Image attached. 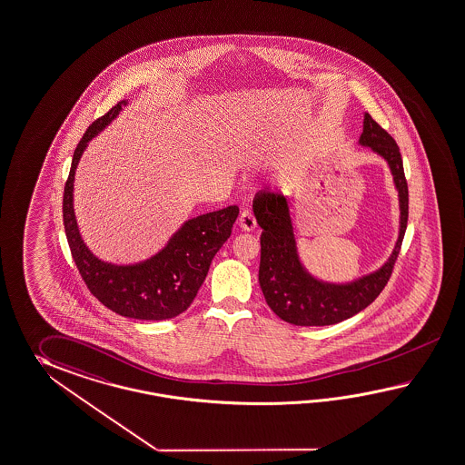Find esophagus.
Listing matches in <instances>:
<instances>
[{
  "label": "esophagus",
  "instance_id": "1",
  "mask_svg": "<svg viewBox=\"0 0 465 465\" xmlns=\"http://www.w3.org/2000/svg\"><path fill=\"white\" fill-rule=\"evenodd\" d=\"M255 225H257V222H255L253 213L250 210H242L240 216H238V227L245 230V232H252Z\"/></svg>",
  "mask_w": 465,
  "mask_h": 465
}]
</instances>
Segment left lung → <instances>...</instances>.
I'll list each match as a JSON object with an SVG mask.
<instances>
[{"instance_id":"obj_1","label":"left lung","mask_w":465,"mask_h":465,"mask_svg":"<svg viewBox=\"0 0 465 465\" xmlns=\"http://www.w3.org/2000/svg\"><path fill=\"white\" fill-rule=\"evenodd\" d=\"M361 146H370L386 159L400 196V235L385 265L350 283L321 282L302 267L295 247L294 230L287 198L281 193H263L253 202V213L261 225L259 282L269 307L294 326H331L370 306L390 281L401 249L408 222V184L403 159L395 139L364 114Z\"/></svg>"}]
</instances>
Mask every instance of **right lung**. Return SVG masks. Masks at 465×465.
Returning a JSON list of instances; mask_svg holds the SVG:
<instances>
[{"label":"right lung","instance_id":"right-lung-1","mask_svg":"<svg viewBox=\"0 0 465 465\" xmlns=\"http://www.w3.org/2000/svg\"><path fill=\"white\" fill-rule=\"evenodd\" d=\"M125 104H115L109 113L94 121L80 139L64 190V227L74 262L92 295L119 316L163 321L178 316L192 306L216 252L232 233L238 206L232 204L188 220L168 245L148 261L136 265L99 261L80 237L74 215V176L87 143L111 124Z\"/></svg>","mask_w":465,"mask_h":465}]
</instances>
